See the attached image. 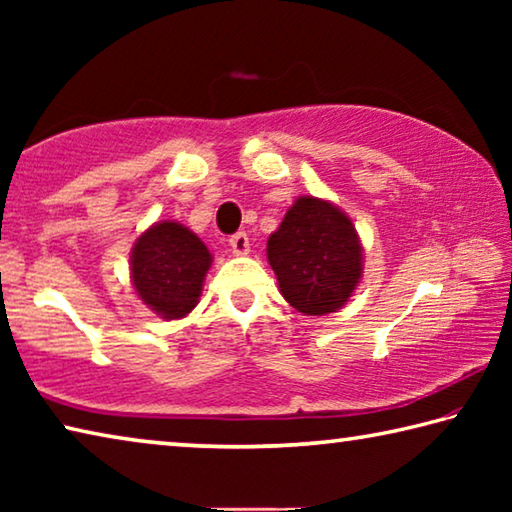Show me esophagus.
<instances>
[{
	"label": "esophagus",
	"instance_id": "1",
	"mask_svg": "<svg viewBox=\"0 0 512 512\" xmlns=\"http://www.w3.org/2000/svg\"><path fill=\"white\" fill-rule=\"evenodd\" d=\"M230 248L235 255H248L250 250V241L246 232H237V235L230 237Z\"/></svg>",
	"mask_w": 512,
	"mask_h": 512
}]
</instances>
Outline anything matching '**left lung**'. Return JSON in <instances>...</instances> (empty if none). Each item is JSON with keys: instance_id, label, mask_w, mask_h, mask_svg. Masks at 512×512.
I'll return each instance as SVG.
<instances>
[{"instance_id": "8db88e82", "label": "left lung", "mask_w": 512, "mask_h": 512, "mask_svg": "<svg viewBox=\"0 0 512 512\" xmlns=\"http://www.w3.org/2000/svg\"><path fill=\"white\" fill-rule=\"evenodd\" d=\"M284 300L305 316L339 311L363 273V248L341 207L300 196L266 244Z\"/></svg>"}]
</instances>
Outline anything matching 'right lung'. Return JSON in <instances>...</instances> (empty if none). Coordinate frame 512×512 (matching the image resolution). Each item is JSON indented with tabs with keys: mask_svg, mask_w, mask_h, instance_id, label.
<instances>
[{
	"mask_svg": "<svg viewBox=\"0 0 512 512\" xmlns=\"http://www.w3.org/2000/svg\"><path fill=\"white\" fill-rule=\"evenodd\" d=\"M212 266L207 246L176 221H158L137 237L131 277L137 296L155 314L176 320L198 305L205 273Z\"/></svg>",
	"mask_w": 512,
	"mask_h": 512,
	"instance_id": "1",
	"label": "right lung"
}]
</instances>
